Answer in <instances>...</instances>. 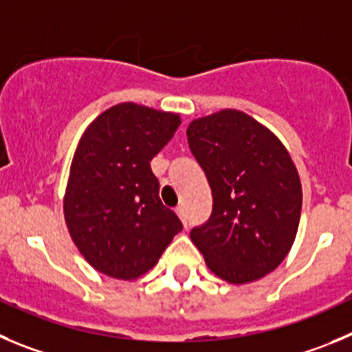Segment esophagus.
Returning a JSON list of instances; mask_svg holds the SVG:
<instances>
[{
	"label": "esophagus",
	"instance_id": "obj_1",
	"mask_svg": "<svg viewBox=\"0 0 352 352\" xmlns=\"http://www.w3.org/2000/svg\"><path fill=\"white\" fill-rule=\"evenodd\" d=\"M175 212H177V215H179L180 221H182V224L186 226V224H187V213H186V208H184V206H179V208H177Z\"/></svg>",
	"mask_w": 352,
	"mask_h": 352
}]
</instances>
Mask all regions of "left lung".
<instances>
[{"label":"left lung","instance_id":"1","mask_svg":"<svg viewBox=\"0 0 352 352\" xmlns=\"http://www.w3.org/2000/svg\"><path fill=\"white\" fill-rule=\"evenodd\" d=\"M186 133L213 196L212 217L192 229V243L222 280H261L285 261L297 236L302 186L290 153L238 109L192 120Z\"/></svg>","mask_w":352,"mask_h":352}]
</instances>
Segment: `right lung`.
<instances>
[{"mask_svg":"<svg viewBox=\"0 0 352 352\" xmlns=\"http://www.w3.org/2000/svg\"><path fill=\"white\" fill-rule=\"evenodd\" d=\"M180 114L121 102L87 126L71 161L64 219L85 261L116 280H137L182 231L160 199L151 160L172 139Z\"/></svg>","mask_w":352,"mask_h":352,"instance_id":"right-lung-1","label":"right lung"}]
</instances>
